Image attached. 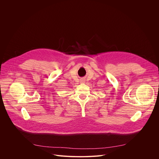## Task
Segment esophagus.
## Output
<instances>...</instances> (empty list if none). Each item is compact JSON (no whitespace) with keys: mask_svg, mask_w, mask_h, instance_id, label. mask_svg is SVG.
Wrapping results in <instances>:
<instances>
[{"mask_svg":"<svg viewBox=\"0 0 159 159\" xmlns=\"http://www.w3.org/2000/svg\"><path fill=\"white\" fill-rule=\"evenodd\" d=\"M84 82V81H82V82Z\"/></svg>","mask_w":159,"mask_h":159,"instance_id":"obj_1","label":"esophagus"}]
</instances>
